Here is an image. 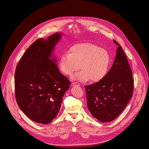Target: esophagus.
<instances>
[{
    "label": "esophagus",
    "mask_w": 149,
    "mask_h": 149,
    "mask_svg": "<svg viewBox=\"0 0 149 149\" xmlns=\"http://www.w3.org/2000/svg\"><path fill=\"white\" fill-rule=\"evenodd\" d=\"M72 86H80L79 83L78 82H72Z\"/></svg>",
    "instance_id": "obj_1"
}]
</instances>
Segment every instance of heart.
<instances>
[{"label": "heart", "mask_w": 149, "mask_h": 149, "mask_svg": "<svg viewBox=\"0 0 149 149\" xmlns=\"http://www.w3.org/2000/svg\"><path fill=\"white\" fill-rule=\"evenodd\" d=\"M111 62L108 51L94 44L81 43L74 45L70 48V53L61 56L59 67L63 73L71 76L80 65L82 70L73 76V79L97 82L107 75Z\"/></svg>", "instance_id": "obj_1"}]
</instances>
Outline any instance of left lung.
Returning a JSON list of instances; mask_svg holds the SVG:
<instances>
[{
	"label": "left lung",
	"instance_id": "8db88e82",
	"mask_svg": "<svg viewBox=\"0 0 149 149\" xmlns=\"http://www.w3.org/2000/svg\"><path fill=\"white\" fill-rule=\"evenodd\" d=\"M113 64L104 78L85 87L87 107L91 115L101 123L117 118L132 97L134 80L128 61L118 42Z\"/></svg>",
	"mask_w": 149,
	"mask_h": 149
}]
</instances>
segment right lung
I'll use <instances>...</instances> for the list:
<instances>
[{
  "label": "right lung",
  "mask_w": 149,
  "mask_h": 149,
  "mask_svg": "<svg viewBox=\"0 0 149 149\" xmlns=\"http://www.w3.org/2000/svg\"><path fill=\"white\" fill-rule=\"evenodd\" d=\"M57 32L47 39L35 41L24 54L16 67L15 86L19 108L32 121L50 123L61 107L62 98L70 82L61 74L54 56L61 39Z\"/></svg>",
  "instance_id": "obj_1"
}]
</instances>
